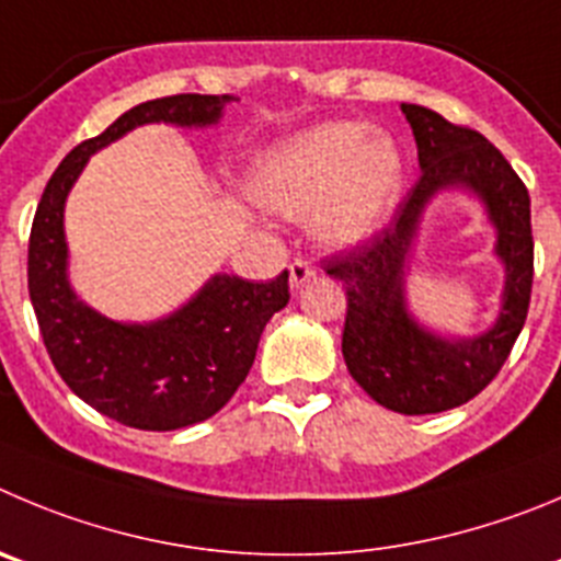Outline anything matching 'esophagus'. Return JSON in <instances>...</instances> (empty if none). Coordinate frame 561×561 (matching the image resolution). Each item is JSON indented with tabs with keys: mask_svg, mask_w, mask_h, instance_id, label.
I'll list each match as a JSON object with an SVG mask.
<instances>
[{
	"mask_svg": "<svg viewBox=\"0 0 561 561\" xmlns=\"http://www.w3.org/2000/svg\"><path fill=\"white\" fill-rule=\"evenodd\" d=\"M287 271H290V287H293V290L305 287L307 282L316 276V271H312L310 265L305 263V260H296V263H290V265H287Z\"/></svg>",
	"mask_w": 561,
	"mask_h": 561,
	"instance_id": "34e87169",
	"label": "esophagus"
}]
</instances>
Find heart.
I'll return each instance as SVG.
<instances>
[{
  "mask_svg": "<svg viewBox=\"0 0 561 561\" xmlns=\"http://www.w3.org/2000/svg\"><path fill=\"white\" fill-rule=\"evenodd\" d=\"M407 182L399 144L365 122H329L279 140L256 157L249 191L287 218H310L312 238L357 249L390 224Z\"/></svg>",
  "mask_w": 561,
  "mask_h": 561,
  "instance_id": "heart-1",
  "label": "heart"
}]
</instances>
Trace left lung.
<instances>
[{"label":"left lung","instance_id":"1","mask_svg":"<svg viewBox=\"0 0 561 561\" xmlns=\"http://www.w3.org/2000/svg\"><path fill=\"white\" fill-rule=\"evenodd\" d=\"M421 162V180L390 227L368 245L332 256L327 274L343 282L348 312L343 359L376 404L401 415H434L479 396L526 323L534 276L531 202L520 176L484 135L446 122L421 104H401ZM443 192L480 202L496 232L494 255L505 271L496 321L476 335H448L423 324L409 307L405 282L427 207Z\"/></svg>","mask_w":561,"mask_h":561}]
</instances>
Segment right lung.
Returning <instances> with one entry per match:
<instances>
[{
    "label": "right lung",
    "instance_id": "obj_1",
    "mask_svg": "<svg viewBox=\"0 0 561 561\" xmlns=\"http://www.w3.org/2000/svg\"><path fill=\"white\" fill-rule=\"evenodd\" d=\"M238 96L154 99L118 115L57 165L30 232V301L44 345L71 390L124 426L174 432L216 415L249 376L265 323L287 307V271L271 282L213 274L185 305L154 321H115L93 310L68 274L66 202L88 160L146 124L218 127Z\"/></svg>",
    "mask_w": 561,
    "mask_h": 561
}]
</instances>
